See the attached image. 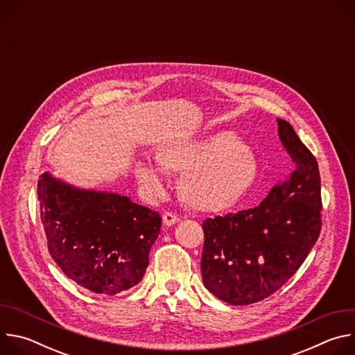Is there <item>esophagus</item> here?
<instances>
[{
    "label": "esophagus",
    "mask_w": 355,
    "mask_h": 355,
    "mask_svg": "<svg viewBox=\"0 0 355 355\" xmlns=\"http://www.w3.org/2000/svg\"><path fill=\"white\" fill-rule=\"evenodd\" d=\"M178 220H180V219H178L175 215L170 214V212H166V214L163 215V225H164L166 227H170V226L175 225Z\"/></svg>",
    "instance_id": "34e87169"
}]
</instances>
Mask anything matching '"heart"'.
<instances>
[{"instance_id":"obj_1","label":"heart","mask_w":355,"mask_h":355,"mask_svg":"<svg viewBox=\"0 0 355 355\" xmlns=\"http://www.w3.org/2000/svg\"><path fill=\"white\" fill-rule=\"evenodd\" d=\"M155 159L163 171L180 173L178 198L198 212L229 209L254 185L259 174L256 159L244 141L226 130L164 141L157 146ZM135 175L147 196L155 198L163 191L160 171L150 162L139 160Z\"/></svg>"}]
</instances>
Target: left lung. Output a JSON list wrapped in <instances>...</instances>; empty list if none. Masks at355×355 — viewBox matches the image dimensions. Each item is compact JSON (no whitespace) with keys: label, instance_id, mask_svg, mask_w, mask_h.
Instances as JSON below:
<instances>
[{"label":"left lung","instance_id":"left-lung-1","mask_svg":"<svg viewBox=\"0 0 355 355\" xmlns=\"http://www.w3.org/2000/svg\"><path fill=\"white\" fill-rule=\"evenodd\" d=\"M277 122L282 147L293 163L289 178L256 208L202 225V281L212 295L236 306L278 291L305 261L322 227L318 162L286 121Z\"/></svg>","mask_w":355,"mask_h":355}]
</instances>
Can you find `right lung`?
Returning <instances> with one entry per match:
<instances>
[{"label": "right lung", "mask_w": 355, "mask_h": 355, "mask_svg": "<svg viewBox=\"0 0 355 355\" xmlns=\"http://www.w3.org/2000/svg\"><path fill=\"white\" fill-rule=\"evenodd\" d=\"M47 248L80 286L116 295L137 285L162 218L116 192L80 188L44 171L37 181Z\"/></svg>", "instance_id": "add662e5"}]
</instances>
